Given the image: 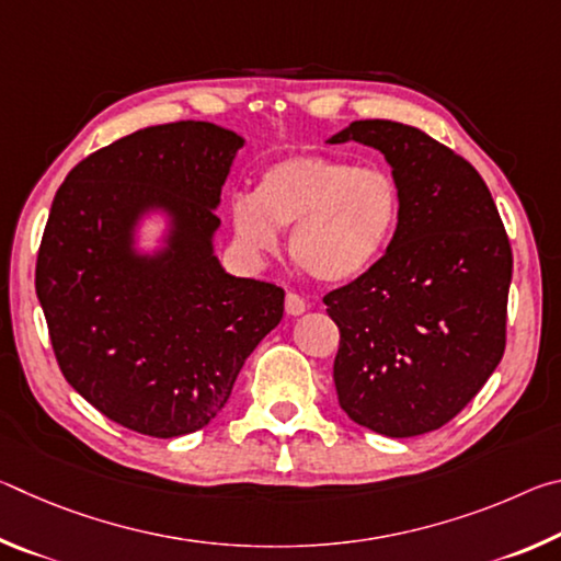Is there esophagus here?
Returning <instances> with one entry per match:
<instances>
[{
	"instance_id": "obj_1",
	"label": "esophagus",
	"mask_w": 561,
	"mask_h": 561,
	"mask_svg": "<svg viewBox=\"0 0 561 561\" xmlns=\"http://www.w3.org/2000/svg\"><path fill=\"white\" fill-rule=\"evenodd\" d=\"M284 307H287V314H291V317H299V314H304V311H307L309 304L304 301L301 294H297V291H287V299H284Z\"/></svg>"
}]
</instances>
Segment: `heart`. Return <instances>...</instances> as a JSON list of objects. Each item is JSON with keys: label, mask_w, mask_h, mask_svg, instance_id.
Segmentation results:
<instances>
[{"label": "heart", "mask_w": 561, "mask_h": 561, "mask_svg": "<svg viewBox=\"0 0 561 561\" xmlns=\"http://www.w3.org/2000/svg\"><path fill=\"white\" fill-rule=\"evenodd\" d=\"M230 217L250 252L274 250L277 227H291L294 264L324 284H344L371 270L393 240L401 190L381 168L294 156L264 170L254 195L237 193Z\"/></svg>", "instance_id": "obj_1"}]
</instances>
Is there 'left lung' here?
<instances>
[{
    "label": "left lung",
    "mask_w": 561,
    "mask_h": 561,
    "mask_svg": "<svg viewBox=\"0 0 561 561\" xmlns=\"http://www.w3.org/2000/svg\"><path fill=\"white\" fill-rule=\"evenodd\" d=\"M348 140L391 163L401 220L371 270L324 294L334 386L351 421L413 438L453 421L505 354L512 247L485 180L428 133L354 121L329 144Z\"/></svg>",
    "instance_id": "1"
}]
</instances>
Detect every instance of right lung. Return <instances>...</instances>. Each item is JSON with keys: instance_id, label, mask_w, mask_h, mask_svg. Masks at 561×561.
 Returning a JSON list of instances; mask_svg holds the SVG:
<instances>
[{"instance_id": "right-lung-1", "label": "right lung", "mask_w": 561, "mask_h": 561, "mask_svg": "<svg viewBox=\"0 0 561 561\" xmlns=\"http://www.w3.org/2000/svg\"><path fill=\"white\" fill-rule=\"evenodd\" d=\"M242 146L205 121L150 126L83 158L54 195L36 297L56 364L133 433L201 431L282 321V287L225 274L213 254V207ZM150 204L176 215L174 242L153 261L133 259L127 230Z\"/></svg>"}]
</instances>
